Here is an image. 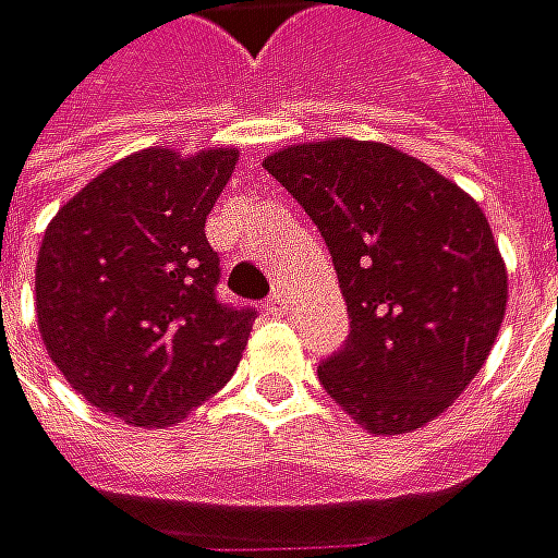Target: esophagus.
<instances>
[{
  "label": "esophagus",
  "mask_w": 558,
  "mask_h": 558,
  "mask_svg": "<svg viewBox=\"0 0 558 558\" xmlns=\"http://www.w3.org/2000/svg\"><path fill=\"white\" fill-rule=\"evenodd\" d=\"M266 311H269V314H286V311H289V299H286L282 289H272V295L266 299Z\"/></svg>",
  "instance_id": "34e87169"
}]
</instances>
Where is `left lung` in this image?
Here are the masks:
<instances>
[{
	"instance_id": "8db88e82",
	"label": "left lung",
	"mask_w": 558,
	"mask_h": 558,
	"mask_svg": "<svg viewBox=\"0 0 558 558\" xmlns=\"http://www.w3.org/2000/svg\"><path fill=\"white\" fill-rule=\"evenodd\" d=\"M317 225L349 311V339L317 368L372 435L445 413L498 337L508 276L483 209L384 142L292 145L263 161Z\"/></svg>"
}]
</instances>
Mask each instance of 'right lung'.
Listing matches in <instances>:
<instances>
[{"instance_id": "right-lung-1", "label": "right lung", "mask_w": 558, "mask_h": 558, "mask_svg": "<svg viewBox=\"0 0 558 558\" xmlns=\"http://www.w3.org/2000/svg\"><path fill=\"white\" fill-rule=\"evenodd\" d=\"M234 148H142L82 186L44 231L37 327L62 378L142 428L174 425L234 375L257 311L221 304L206 216Z\"/></svg>"}]
</instances>
